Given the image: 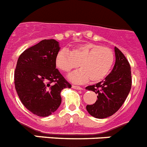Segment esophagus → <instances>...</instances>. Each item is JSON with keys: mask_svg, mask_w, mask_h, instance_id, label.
Masks as SVG:
<instances>
[{"mask_svg": "<svg viewBox=\"0 0 147 147\" xmlns=\"http://www.w3.org/2000/svg\"><path fill=\"white\" fill-rule=\"evenodd\" d=\"M72 87L73 88H75V89H78V90H83V88H82V87H80V86H75V85H72Z\"/></svg>", "mask_w": 147, "mask_h": 147, "instance_id": "obj_1", "label": "esophagus"}]
</instances>
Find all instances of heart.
<instances>
[{
	"label": "heart",
	"instance_id": "1",
	"mask_svg": "<svg viewBox=\"0 0 147 147\" xmlns=\"http://www.w3.org/2000/svg\"><path fill=\"white\" fill-rule=\"evenodd\" d=\"M115 60L114 53L108 47L86 43L72 49L70 52L61 50L56 55V67L64 72H69L79 67V70L69 75L76 83L98 82L108 75Z\"/></svg>",
	"mask_w": 147,
	"mask_h": 147
}]
</instances>
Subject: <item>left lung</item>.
<instances>
[{
  "label": "left lung",
  "mask_w": 147,
  "mask_h": 147,
  "mask_svg": "<svg viewBox=\"0 0 147 147\" xmlns=\"http://www.w3.org/2000/svg\"><path fill=\"white\" fill-rule=\"evenodd\" d=\"M114 50L116 62L111 72L102 81L86 87L98 94L95 103L86 105L87 111L95 118L105 119L114 114L125 102L131 88L130 65L117 47Z\"/></svg>",
  "instance_id": "8db88e82"
}]
</instances>
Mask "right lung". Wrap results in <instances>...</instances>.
I'll return each instance as SVG.
<instances>
[{
  "instance_id": "right-lung-1",
  "label": "right lung",
  "mask_w": 147,
  "mask_h": 147,
  "mask_svg": "<svg viewBox=\"0 0 147 147\" xmlns=\"http://www.w3.org/2000/svg\"><path fill=\"white\" fill-rule=\"evenodd\" d=\"M59 50L57 41L44 39L26 49L18 60L15 89L23 105L36 116L54 113L61 102V90L72 86L55 69Z\"/></svg>"
}]
</instances>
